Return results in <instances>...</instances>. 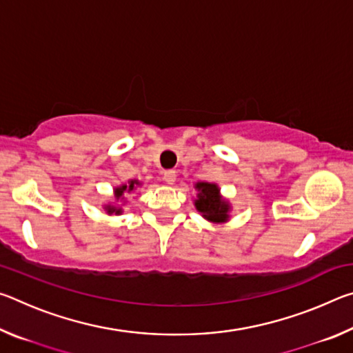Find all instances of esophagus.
<instances>
[{
	"label": "esophagus",
	"mask_w": 353,
	"mask_h": 353,
	"mask_svg": "<svg viewBox=\"0 0 353 353\" xmlns=\"http://www.w3.org/2000/svg\"><path fill=\"white\" fill-rule=\"evenodd\" d=\"M176 177H177V174H176L174 170H168V171L163 172V179H165V182L168 183V185L174 183L176 182Z\"/></svg>",
	"instance_id": "34e87169"
}]
</instances>
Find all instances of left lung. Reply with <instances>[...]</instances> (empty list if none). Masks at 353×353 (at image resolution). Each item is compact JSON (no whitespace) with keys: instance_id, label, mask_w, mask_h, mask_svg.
Listing matches in <instances>:
<instances>
[{"instance_id":"left-lung-1","label":"left lung","mask_w":353,"mask_h":353,"mask_svg":"<svg viewBox=\"0 0 353 353\" xmlns=\"http://www.w3.org/2000/svg\"><path fill=\"white\" fill-rule=\"evenodd\" d=\"M194 188L198 190V199H194V207L207 221L223 224L230 218V205L229 202L221 198L216 183L198 182Z\"/></svg>"}]
</instances>
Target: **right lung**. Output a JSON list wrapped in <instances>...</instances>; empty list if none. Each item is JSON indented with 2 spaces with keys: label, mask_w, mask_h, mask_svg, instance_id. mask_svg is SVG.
<instances>
[{
  "label": "right lung",
  "mask_w": 353,
  "mask_h": 353,
  "mask_svg": "<svg viewBox=\"0 0 353 353\" xmlns=\"http://www.w3.org/2000/svg\"><path fill=\"white\" fill-rule=\"evenodd\" d=\"M139 185H140V182L135 181V179H132V181H129L128 183H124V185H119V187L115 188V198L117 199H124V194L130 193V191H134L137 187H139ZM105 210L109 214H121L123 208L109 204V205H105Z\"/></svg>",
  "instance_id": "1"
}]
</instances>
